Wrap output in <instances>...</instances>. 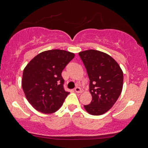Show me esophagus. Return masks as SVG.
I'll return each mask as SVG.
<instances>
[{
    "label": "esophagus",
    "mask_w": 148,
    "mask_h": 148,
    "mask_svg": "<svg viewBox=\"0 0 148 148\" xmlns=\"http://www.w3.org/2000/svg\"><path fill=\"white\" fill-rule=\"evenodd\" d=\"M74 90H75L76 93H79V94L82 93V90L80 87H76V88H75V89H74Z\"/></svg>",
    "instance_id": "1"
}]
</instances>
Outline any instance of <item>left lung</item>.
<instances>
[{"label":"left lung","mask_w":148,"mask_h":148,"mask_svg":"<svg viewBox=\"0 0 148 148\" xmlns=\"http://www.w3.org/2000/svg\"><path fill=\"white\" fill-rule=\"evenodd\" d=\"M90 79L92 100L84 106L90 114L99 116L112 108L121 95L123 73L117 62L106 53L89 49L79 53Z\"/></svg>","instance_id":"1"}]
</instances>
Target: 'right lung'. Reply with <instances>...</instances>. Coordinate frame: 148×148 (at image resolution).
I'll list each match as a JSON object with an SVG mask.
<instances>
[{"mask_svg":"<svg viewBox=\"0 0 148 148\" xmlns=\"http://www.w3.org/2000/svg\"><path fill=\"white\" fill-rule=\"evenodd\" d=\"M74 57V53L51 49L36 55L25 67L22 88L28 102L37 111L51 114L63 105L69 93L64 90L61 73Z\"/></svg>","mask_w":148,"mask_h":148,"instance_id":"1","label":"right lung"}]
</instances>
